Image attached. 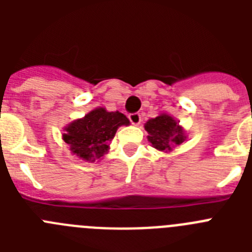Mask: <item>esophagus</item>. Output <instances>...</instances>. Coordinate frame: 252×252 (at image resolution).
Returning a JSON list of instances; mask_svg holds the SVG:
<instances>
[{
    "label": "esophagus",
    "mask_w": 252,
    "mask_h": 252,
    "mask_svg": "<svg viewBox=\"0 0 252 252\" xmlns=\"http://www.w3.org/2000/svg\"><path fill=\"white\" fill-rule=\"evenodd\" d=\"M128 120L132 125H139L141 122V115L139 112H135V113H130L128 115Z\"/></svg>",
    "instance_id": "1"
}]
</instances>
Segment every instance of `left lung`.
I'll return each mask as SVG.
<instances>
[{
  "instance_id": "obj_1",
  "label": "left lung",
  "mask_w": 252,
  "mask_h": 252,
  "mask_svg": "<svg viewBox=\"0 0 252 252\" xmlns=\"http://www.w3.org/2000/svg\"><path fill=\"white\" fill-rule=\"evenodd\" d=\"M145 130L149 132V141L158 150H170L173 146L180 145L186 139L177 121L168 115H160L149 120Z\"/></svg>"
}]
</instances>
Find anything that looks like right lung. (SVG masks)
<instances>
[{
    "instance_id": "1",
    "label": "right lung",
    "mask_w": 252,
    "mask_h": 252,
    "mask_svg": "<svg viewBox=\"0 0 252 252\" xmlns=\"http://www.w3.org/2000/svg\"><path fill=\"white\" fill-rule=\"evenodd\" d=\"M130 124L121 112H107L104 108L92 111L82 120L72 122L63 135L64 141L77 157L84 160H95L108 150L116 131L122 125Z\"/></svg>"
}]
</instances>
